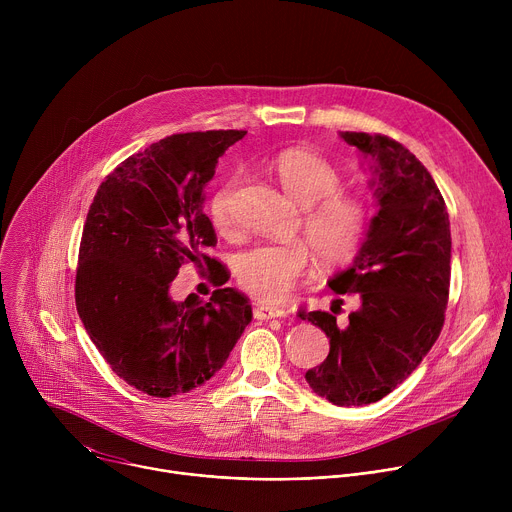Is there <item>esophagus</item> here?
Returning <instances> with one entry per match:
<instances>
[{"label":"esophagus","mask_w":512,"mask_h":512,"mask_svg":"<svg viewBox=\"0 0 512 512\" xmlns=\"http://www.w3.org/2000/svg\"><path fill=\"white\" fill-rule=\"evenodd\" d=\"M253 316L257 320H271V318H285L287 312L283 308H275V306H265V304H255L253 308Z\"/></svg>","instance_id":"esophagus-1"}]
</instances>
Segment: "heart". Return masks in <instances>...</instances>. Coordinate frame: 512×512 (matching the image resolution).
I'll list each match as a JSON object with an SVG mask.
<instances>
[{
	"instance_id": "heart-1",
	"label": "heart",
	"mask_w": 512,
	"mask_h": 512,
	"mask_svg": "<svg viewBox=\"0 0 512 512\" xmlns=\"http://www.w3.org/2000/svg\"><path fill=\"white\" fill-rule=\"evenodd\" d=\"M275 176L285 192L304 208L302 233L308 243L265 241L235 257V275L241 287L261 302H277L294 287L312 263V252L324 267L350 263L373 221L371 200L342 188L340 170L324 156L310 150H285L273 162ZM239 178L218 186L208 202L210 223L216 231L235 227L233 198ZM311 247L308 248L307 245Z\"/></svg>"
}]
</instances>
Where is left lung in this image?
<instances>
[{
	"label": "left lung",
	"mask_w": 512,
	"mask_h": 512,
	"mask_svg": "<svg viewBox=\"0 0 512 512\" xmlns=\"http://www.w3.org/2000/svg\"><path fill=\"white\" fill-rule=\"evenodd\" d=\"M342 139L377 160L381 210L350 269L330 287L358 310L338 326L330 312L298 310L320 326L330 352L306 373L314 393L334 405H369L401 385L431 350L450 298V216L425 166L393 137L344 131Z\"/></svg>",
	"instance_id": "1"
}]
</instances>
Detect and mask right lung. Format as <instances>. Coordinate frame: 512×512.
Instances as JSON below:
<instances>
[{
  "label": "right lung",
  "instance_id": "right-lung-1",
  "mask_svg": "<svg viewBox=\"0 0 512 512\" xmlns=\"http://www.w3.org/2000/svg\"><path fill=\"white\" fill-rule=\"evenodd\" d=\"M247 131L174 133L123 160L97 188L83 227L77 312L111 371L137 391L174 397L223 369L251 304L223 287L227 265L206 255L216 233L204 214L214 168ZM186 262L209 269L211 300L167 294Z\"/></svg>",
  "mask_w": 512,
  "mask_h": 512
}]
</instances>
